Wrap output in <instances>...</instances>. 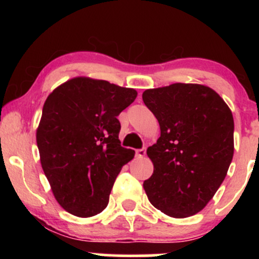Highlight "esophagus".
Segmentation results:
<instances>
[{
  "instance_id": "esophagus-1",
  "label": "esophagus",
  "mask_w": 259,
  "mask_h": 259,
  "mask_svg": "<svg viewBox=\"0 0 259 259\" xmlns=\"http://www.w3.org/2000/svg\"><path fill=\"white\" fill-rule=\"evenodd\" d=\"M136 156L140 157V158L146 156V148H140V150H136Z\"/></svg>"
}]
</instances>
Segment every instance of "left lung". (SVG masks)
I'll use <instances>...</instances> for the list:
<instances>
[{
    "mask_svg": "<svg viewBox=\"0 0 259 259\" xmlns=\"http://www.w3.org/2000/svg\"><path fill=\"white\" fill-rule=\"evenodd\" d=\"M160 136L147 148L153 174L144 181L151 203L186 218L207 206L227 177L234 156V118L213 89L177 82L142 94Z\"/></svg>",
    "mask_w": 259,
    "mask_h": 259,
    "instance_id": "1",
    "label": "left lung"
}]
</instances>
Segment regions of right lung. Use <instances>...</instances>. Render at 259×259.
<instances>
[{"instance_id": "obj_1", "label": "right lung", "mask_w": 259, "mask_h": 259, "mask_svg": "<svg viewBox=\"0 0 259 259\" xmlns=\"http://www.w3.org/2000/svg\"><path fill=\"white\" fill-rule=\"evenodd\" d=\"M138 92L106 80L76 76L49 95L36 130L41 167L53 196L70 214L102 212L121 167L135 151L120 146L121 111Z\"/></svg>"}]
</instances>
